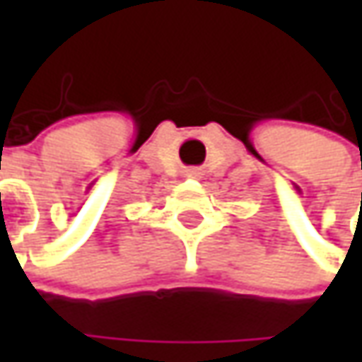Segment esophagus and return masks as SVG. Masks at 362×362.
Wrapping results in <instances>:
<instances>
[{
  "instance_id": "1",
  "label": "esophagus",
  "mask_w": 362,
  "mask_h": 362,
  "mask_svg": "<svg viewBox=\"0 0 362 362\" xmlns=\"http://www.w3.org/2000/svg\"><path fill=\"white\" fill-rule=\"evenodd\" d=\"M189 175H199V173H195V171H191V173H189Z\"/></svg>"
}]
</instances>
